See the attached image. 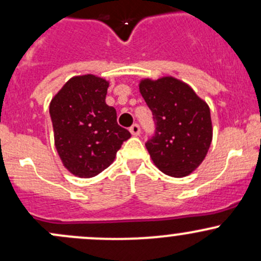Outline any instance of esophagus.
<instances>
[{
    "label": "esophagus",
    "mask_w": 261,
    "mask_h": 261,
    "mask_svg": "<svg viewBox=\"0 0 261 261\" xmlns=\"http://www.w3.org/2000/svg\"><path fill=\"white\" fill-rule=\"evenodd\" d=\"M130 133L133 134L134 136H139L140 133H141V128H140V126L137 125V124H134V125L130 127Z\"/></svg>",
    "instance_id": "esophagus-1"
}]
</instances>
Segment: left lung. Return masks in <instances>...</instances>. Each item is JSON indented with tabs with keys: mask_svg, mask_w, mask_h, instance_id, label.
Listing matches in <instances>:
<instances>
[{
	"mask_svg": "<svg viewBox=\"0 0 261 261\" xmlns=\"http://www.w3.org/2000/svg\"><path fill=\"white\" fill-rule=\"evenodd\" d=\"M139 87L156 125L154 135L146 142L151 159L168 176H188L210 150V107L190 85L173 76L144 79Z\"/></svg>",
	"mask_w": 261,
	"mask_h": 261,
	"instance_id": "obj_1",
	"label": "left lung"
}]
</instances>
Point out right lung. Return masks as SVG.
Instances as JSON below:
<instances>
[{"label": "right lung", "mask_w": 261, "mask_h": 261, "mask_svg": "<svg viewBox=\"0 0 261 261\" xmlns=\"http://www.w3.org/2000/svg\"><path fill=\"white\" fill-rule=\"evenodd\" d=\"M108 80L93 74L73 76L49 104L54 144L64 167L80 178L108 168L131 134L117 125L116 110L105 102Z\"/></svg>", "instance_id": "right-lung-1"}]
</instances>
